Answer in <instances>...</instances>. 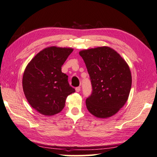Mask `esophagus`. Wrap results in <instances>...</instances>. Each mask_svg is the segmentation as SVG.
Masks as SVG:
<instances>
[{
  "label": "esophagus",
  "instance_id": "obj_1",
  "mask_svg": "<svg viewBox=\"0 0 157 157\" xmlns=\"http://www.w3.org/2000/svg\"><path fill=\"white\" fill-rule=\"evenodd\" d=\"M75 90H76V91H77V92L80 91V90H81V87H80V86H78V87H76V88H75Z\"/></svg>",
  "mask_w": 157,
  "mask_h": 157
}]
</instances>
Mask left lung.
<instances>
[{
    "label": "left lung",
    "instance_id": "obj_1",
    "mask_svg": "<svg viewBox=\"0 0 157 157\" xmlns=\"http://www.w3.org/2000/svg\"><path fill=\"white\" fill-rule=\"evenodd\" d=\"M85 63L92 87L86 99L87 110L99 118L114 115L130 93L132 78L129 67L110 47H101L79 52Z\"/></svg>",
    "mask_w": 157,
    "mask_h": 157
}]
</instances>
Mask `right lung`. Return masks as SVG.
Returning a JSON list of instances; mask_svg holds the SVG:
<instances>
[{"label": "right lung", "mask_w": 157, "mask_h": 157, "mask_svg": "<svg viewBox=\"0 0 157 157\" xmlns=\"http://www.w3.org/2000/svg\"><path fill=\"white\" fill-rule=\"evenodd\" d=\"M73 51L50 47L40 52L25 70L22 84L25 96L35 110L54 115L63 110L67 96L75 91L70 86L61 66Z\"/></svg>", "instance_id": "right-lung-1"}]
</instances>
